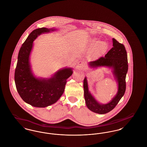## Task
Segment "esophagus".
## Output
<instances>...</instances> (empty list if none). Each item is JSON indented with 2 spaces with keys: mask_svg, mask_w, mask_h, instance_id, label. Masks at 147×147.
I'll return each mask as SVG.
<instances>
[{
  "mask_svg": "<svg viewBox=\"0 0 147 147\" xmlns=\"http://www.w3.org/2000/svg\"><path fill=\"white\" fill-rule=\"evenodd\" d=\"M78 67L80 68H83L84 67V64L82 61H79L78 62Z\"/></svg>",
  "mask_w": 147,
  "mask_h": 147,
  "instance_id": "obj_1",
  "label": "esophagus"
}]
</instances>
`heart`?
Returning <instances> with one entry per match:
<instances>
[{
    "instance_id": "heart-1",
    "label": "heart",
    "mask_w": 147,
    "mask_h": 147,
    "mask_svg": "<svg viewBox=\"0 0 147 147\" xmlns=\"http://www.w3.org/2000/svg\"><path fill=\"white\" fill-rule=\"evenodd\" d=\"M92 42L93 44H96L98 42V40L96 38H94L92 40ZM107 47V43L104 41H102V42H100L98 43L96 45L95 48V51H94V55L96 54V53L100 52H102L103 51H104L105 49H106Z\"/></svg>"
}]
</instances>
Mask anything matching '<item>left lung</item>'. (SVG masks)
Instances as JSON below:
<instances>
[{"label":"left lung","mask_w":147,"mask_h":147,"mask_svg":"<svg viewBox=\"0 0 147 147\" xmlns=\"http://www.w3.org/2000/svg\"><path fill=\"white\" fill-rule=\"evenodd\" d=\"M112 49L105 57L88 63L91 69L105 67L111 69L113 77L117 85L116 94L107 104L100 103L89 90L86 77L84 80V98L87 107L92 112L105 114L111 111L119 103L126 91V77L128 71L127 55L125 46L112 38Z\"/></svg>","instance_id":"obj_1"}]
</instances>
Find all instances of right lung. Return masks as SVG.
<instances>
[{
  "label": "right lung",
  "mask_w": 147,
  "mask_h": 147,
  "mask_svg": "<svg viewBox=\"0 0 147 147\" xmlns=\"http://www.w3.org/2000/svg\"><path fill=\"white\" fill-rule=\"evenodd\" d=\"M55 28H37L30 35L21 46L15 71L16 88L21 98L36 107H46L60 98L64 92L67 80L73 74V68L65 67L57 70L49 78L37 77L33 73L30 55L34 41L42 34L55 31Z\"/></svg>",
  "instance_id": "1"
}]
</instances>
